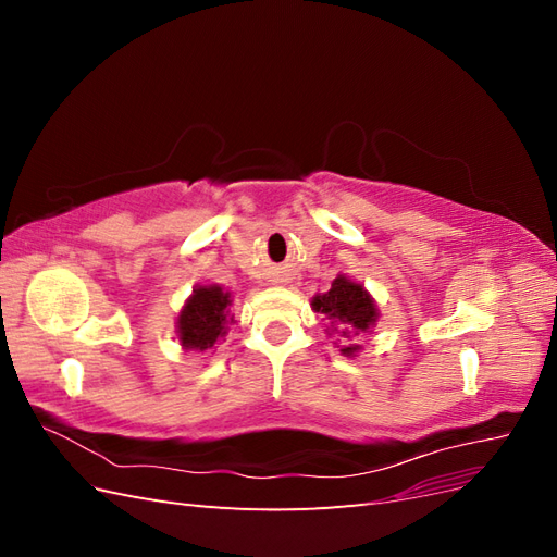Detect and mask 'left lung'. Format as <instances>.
<instances>
[{
  "label": "left lung",
  "mask_w": 557,
  "mask_h": 557,
  "mask_svg": "<svg viewBox=\"0 0 557 557\" xmlns=\"http://www.w3.org/2000/svg\"><path fill=\"white\" fill-rule=\"evenodd\" d=\"M313 309L327 318V332L339 336L344 344L342 352L352 356L358 346L352 344L362 332L376 323V307L360 283H352L346 276H336L332 288L325 295L313 297Z\"/></svg>",
  "instance_id": "obj_1"
}]
</instances>
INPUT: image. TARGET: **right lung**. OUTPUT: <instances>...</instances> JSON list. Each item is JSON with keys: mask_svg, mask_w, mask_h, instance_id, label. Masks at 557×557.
Returning <instances> with one entry per match:
<instances>
[{"mask_svg": "<svg viewBox=\"0 0 557 557\" xmlns=\"http://www.w3.org/2000/svg\"><path fill=\"white\" fill-rule=\"evenodd\" d=\"M230 293L221 285H201L178 315V339L183 348L207 350L227 330Z\"/></svg>", "mask_w": 557, "mask_h": 557, "instance_id": "right-lung-1", "label": "right lung"}]
</instances>
